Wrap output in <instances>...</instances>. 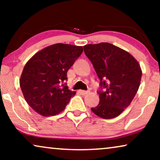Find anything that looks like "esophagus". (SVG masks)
Returning a JSON list of instances; mask_svg holds the SVG:
<instances>
[{
    "label": "esophagus",
    "instance_id": "obj_1",
    "mask_svg": "<svg viewBox=\"0 0 160 160\" xmlns=\"http://www.w3.org/2000/svg\"><path fill=\"white\" fill-rule=\"evenodd\" d=\"M79 92H80V93L82 94V95H87V94L89 92L88 91H85V90H80Z\"/></svg>",
    "mask_w": 160,
    "mask_h": 160
}]
</instances>
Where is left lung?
Returning <instances> with one entry per match:
<instances>
[{
  "label": "left lung",
  "instance_id": "8db88e82",
  "mask_svg": "<svg viewBox=\"0 0 160 160\" xmlns=\"http://www.w3.org/2000/svg\"><path fill=\"white\" fill-rule=\"evenodd\" d=\"M84 50L100 78V102L91 110L102 119L117 117L138 90L142 76L139 63L129 52L109 43L87 44Z\"/></svg>",
  "mask_w": 160,
  "mask_h": 160
}]
</instances>
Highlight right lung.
Returning <instances> with one entry per match:
<instances>
[{
    "label": "right lung",
    "instance_id": "add662e5",
    "mask_svg": "<svg viewBox=\"0 0 160 160\" xmlns=\"http://www.w3.org/2000/svg\"><path fill=\"white\" fill-rule=\"evenodd\" d=\"M83 52V47L56 43L35 54L26 63L19 79L28 104L43 117L64 110L76 92L67 86V72Z\"/></svg>",
    "mask_w": 160,
    "mask_h": 160
}]
</instances>
